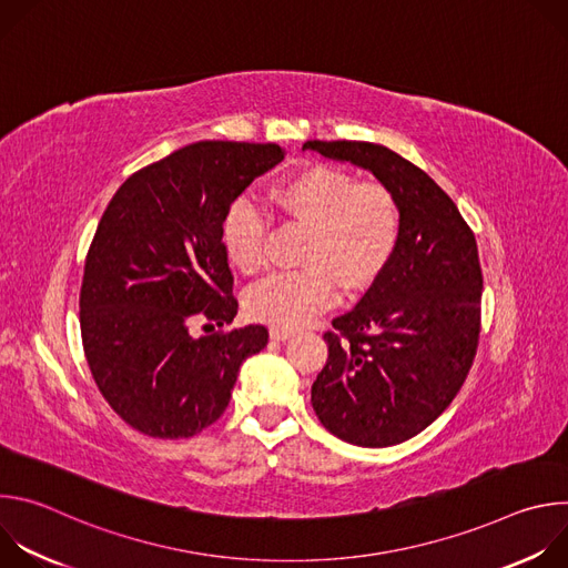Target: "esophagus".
I'll list each match as a JSON object with an SVG mask.
<instances>
[{
	"label": "esophagus",
	"mask_w": 568,
	"mask_h": 568,
	"mask_svg": "<svg viewBox=\"0 0 568 568\" xmlns=\"http://www.w3.org/2000/svg\"><path fill=\"white\" fill-rule=\"evenodd\" d=\"M270 337H272L274 342H283V339L292 337V331H287V328H281V326H272V328H270Z\"/></svg>",
	"instance_id": "1"
}]
</instances>
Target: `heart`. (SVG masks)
I'll return each mask as SVG.
<instances>
[{
  "label": "heart",
  "instance_id": "b5f03b06",
  "mask_svg": "<svg viewBox=\"0 0 568 568\" xmlns=\"http://www.w3.org/2000/svg\"><path fill=\"white\" fill-rule=\"evenodd\" d=\"M281 211L305 226L301 272L276 274L245 296L252 318L296 328L337 305L339 283L348 292L368 287L390 263L402 235V209L379 182H357L333 166H312L274 189ZM267 213L247 195L231 202L222 242L229 261L245 274L267 265Z\"/></svg>",
  "mask_w": 568,
  "mask_h": 568
}]
</instances>
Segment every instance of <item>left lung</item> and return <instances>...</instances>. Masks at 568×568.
Segmentation results:
<instances>
[{
	"instance_id": "obj_1",
	"label": "left lung",
	"mask_w": 568,
	"mask_h": 568,
	"mask_svg": "<svg viewBox=\"0 0 568 568\" xmlns=\"http://www.w3.org/2000/svg\"><path fill=\"white\" fill-rule=\"evenodd\" d=\"M388 186L402 235L362 301L323 335L328 362L312 384L321 425L359 447L427 429L460 390L478 346L483 274L476 237L452 197L412 161L368 141H305Z\"/></svg>"
}]
</instances>
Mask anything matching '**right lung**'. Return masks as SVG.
Wrapping results in <instances>:
<instances>
[{
    "mask_svg": "<svg viewBox=\"0 0 568 568\" xmlns=\"http://www.w3.org/2000/svg\"><path fill=\"white\" fill-rule=\"evenodd\" d=\"M283 156L276 143L197 141L110 200L85 258L80 335L101 395L132 429L200 434L224 414L240 364L267 346L265 326L224 331L237 298L222 224Z\"/></svg>",
    "mask_w": 568,
    "mask_h": 568,
    "instance_id": "obj_1",
    "label": "right lung"
}]
</instances>
